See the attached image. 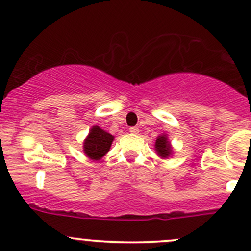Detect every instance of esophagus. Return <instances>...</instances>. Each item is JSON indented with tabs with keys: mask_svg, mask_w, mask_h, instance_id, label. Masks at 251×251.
<instances>
[{
	"mask_svg": "<svg viewBox=\"0 0 251 251\" xmlns=\"http://www.w3.org/2000/svg\"><path fill=\"white\" fill-rule=\"evenodd\" d=\"M130 132L133 133V134H137L139 132L138 127H136V126H132V127H130Z\"/></svg>",
	"mask_w": 251,
	"mask_h": 251,
	"instance_id": "34e87169",
	"label": "esophagus"
}]
</instances>
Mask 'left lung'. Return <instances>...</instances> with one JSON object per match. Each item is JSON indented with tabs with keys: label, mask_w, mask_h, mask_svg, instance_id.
<instances>
[{
	"label": "left lung",
	"mask_w": 251,
	"mask_h": 251,
	"mask_svg": "<svg viewBox=\"0 0 251 251\" xmlns=\"http://www.w3.org/2000/svg\"><path fill=\"white\" fill-rule=\"evenodd\" d=\"M155 148H156V151L161 157H167L171 154V146L170 142L167 141V137L166 136H160L157 137L156 143H155Z\"/></svg>",
	"instance_id": "8db88e82"
}]
</instances>
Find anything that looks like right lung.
Instances as JSON below:
<instances>
[{"instance_id": "right-lung-1", "label": "right lung", "mask_w": 251, "mask_h": 251, "mask_svg": "<svg viewBox=\"0 0 251 251\" xmlns=\"http://www.w3.org/2000/svg\"><path fill=\"white\" fill-rule=\"evenodd\" d=\"M113 139L114 137L112 134L107 133L99 126H94L84 142V152L92 160H100L109 151Z\"/></svg>"}]
</instances>
